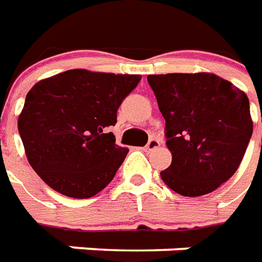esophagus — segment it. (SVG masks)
<instances>
[{
    "label": "esophagus",
    "mask_w": 262,
    "mask_h": 262,
    "mask_svg": "<svg viewBox=\"0 0 262 262\" xmlns=\"http://www.w3.org/2000/svg\"><path fill=\"white\" fill-rule=\"evenodd\" d=\"M159 140H157V138H151V140L148 141V144L145 145V149L146 151H152V149H155V148H158L159 146Z\"/></svg>",
    "instance_id": "1"
}]
</instances>
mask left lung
Segmentation results:
<instances>
[{
    "mask_svg": "<svg viewBox=\"0 0 262 262\" xmlns=\"http://www.w3.org/2000/svg\"><path fill=\"white\" fill-rule=\"evenodd\" d=\"M148 83L172 152L165 185L189 198L216 190L238 169L253 135L246 93L211 73L149 75Z\"/></svg>",
    "mask_w": 262,
    "mask_h": 262,
    "instance_id": "8db88e82",
    "label": "left lung"
}]
</instances>
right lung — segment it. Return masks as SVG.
I'll return each mask as SVG.
<instances>
[{
  "label": "right lung",
  "mask_w": 262,
  "mask_h": 262,
  "mask_svg": "<svg viewBox=\"0 0 262 262\" xmlns=\"http://www.w3.org/2000/svg\"><path fill=\"white\" fill-rule=\"evenodd\" d=\"M140 75L83 69L38 81L29 90L18 131L33 170L59 193L87 199L116 176L128 149L108 133Z\"/></svg>",
  "instance_id": "right-lung-1"
}]
</instances>
